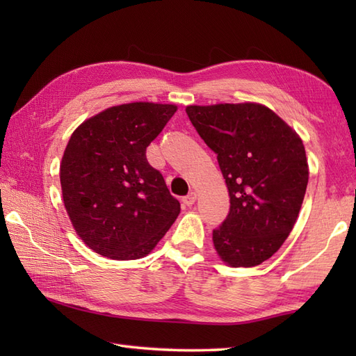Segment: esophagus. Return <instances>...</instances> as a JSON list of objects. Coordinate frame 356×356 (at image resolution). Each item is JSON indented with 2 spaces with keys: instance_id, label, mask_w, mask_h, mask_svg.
<instances>
[{
  "instance_id": "1",
  "label": "esophagus",
  "mask_w": 356,
  "mask_h": 356,
  "mask_svg": "<svg viewBox=\"0 0 356 356\" xmlns=\"http://www.w3.org/2000/svg\"><path fill=\"white\" fill-rule=\"evenodd\" d=\"M195 199H197V193H195V191H191L190 194L185 195V197L182 199V202H184V205H186V207H193V205H194V202H195Z\"/></svg>"
}]
</instances>
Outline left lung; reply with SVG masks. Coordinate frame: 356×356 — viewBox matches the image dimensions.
I'll list each match as a JSON object with an SVG mask.
<instances>
[{
    "mask_svg": "<svg viewBox=\"0 0 356 356\" xmlns=\"http://www.w3.org/2000/svg\"><path fill=\"white\" fill-rule=\"evenodd\" d=\"M186 115L217 154L229 193V214L213 231L216 252L231 268L257 266L298 218L309 180L303 140L257 102L188 105Z\"/></svg>",
    "mask_w": 356,
    "mask_h": 356,
    "instance_id": "1",
    "label": "left lung"
}]
</instances>
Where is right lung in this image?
Here are the masks:
<instances>
[{
  "mask_svg": "<svg viewBox=\"0 0 356 356\" xmlns=\"http://www.w3.org/2000/svg\"><path fill=\"white\" fill-rule=\"evenodd\" d=\"M177 111L174 104L115 105L84 120L67 143L59 179L73 229L113 260L148 255L180 213L147 147Z\"/></svg>",
  "mask_w": 356,
  "mask_h": 356,
  "instance_id": "1",
  "label": "right lung"
}]
</instances>
